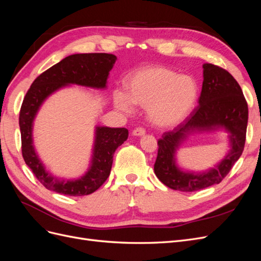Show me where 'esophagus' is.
<instances>
[{
    "label": "esophagus",
    "mask_w": 261,
    "mask_h": 261,
    "mask_svg": "<svg viewBox=\"0 0 261 261\" xmlns=\"http://www.w3.org/2000/svg\"><path fill=\"white\" fill-rule=\"evenodd\" d=\"M145 133H146L145 128H143V127H136L135 129L133 130V135L134 136H143V135H145Z\"/></svg>",
    "instance_id": "1"
}]
</instances>
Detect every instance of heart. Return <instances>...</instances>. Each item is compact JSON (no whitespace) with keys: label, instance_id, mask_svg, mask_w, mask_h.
Segmentation results:
<instances>
[{"label":"heart","instance_id":"b5f03b06","mask_svg":"<svg viewBox=\"0 0 261 261\" xmlns=\"http://www.w3.org/2000/svg\"><path fill=\"white\" fill-rule=\"evenodd\" d=\"M198 88L192 77L178 75L162 66L141 68L127 81V94L114 92L115 106L125 112L132 103L148 108L149 117L155 125L172 126L191 113Z\"/></svg>","mask_w":261,"mask_h":261}]
</instances>
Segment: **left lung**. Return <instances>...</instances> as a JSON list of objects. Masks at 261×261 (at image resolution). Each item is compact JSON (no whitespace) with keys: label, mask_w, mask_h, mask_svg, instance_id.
I'll return each instance as SVG.
<instances>
[{"label":"left lung","mask_w":261,"mask_h":261,"mask_svg":"<svg viewBox=\"0 0 261 261\" xmlns=\"http://www.w3.org/2000/svg\"><path fill=\"white\" fill-rule=\"evenodd\" d=\"M199 106L173 130L158 140L154 173L162 183L180 192H196L219 184L243 153L248 122V106L241 86L224 68L203 64V82ZM223 127L230 134L231 150L215 169L201 175L183 172L175 163L178 146L194 130Z\"/></svg>","instance_id":"8db88e82"}]
</instances>
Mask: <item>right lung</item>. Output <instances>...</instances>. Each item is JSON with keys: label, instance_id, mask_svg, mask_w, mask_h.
<instances>
[{"label": "right lung", "instance_id": "1", "mask_svg": "<svg viewBox=\"0 0 261 261\" xmlns=\"http://www.w3.org/2000/svg\"><path fill=\"white\" fill-rule=\"evenodd\" d=\"M115 61V55L109 53L69 55L39 75L23 98L19 112L22 158L37 179L49 191L67 196H85L96 192L109 177L113 154L127 139V129L97 127L90 169L80 179L64 180L52 176L39 160L33 145V122L42 102L62 87L76 84L106 88L109 72Z\"/></svg>", "mask_w": 261, "mask_h": 261}]
</instances>
